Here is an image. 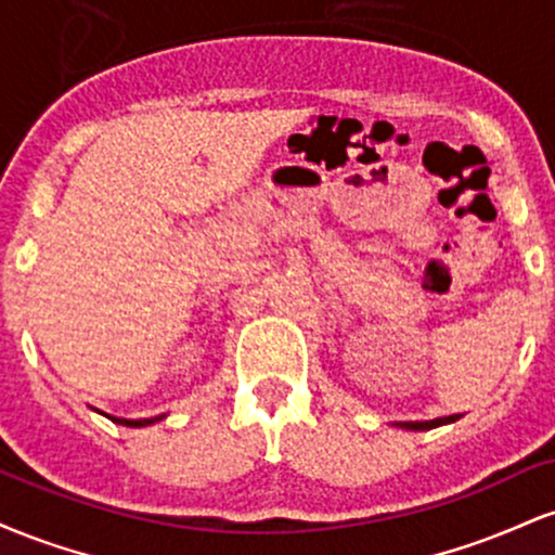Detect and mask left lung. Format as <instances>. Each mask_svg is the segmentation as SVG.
<instances>
[{
    "label": "left lung",
    "mask_w": 555,
    "mask_h": 555,
    "mask_svg": "<svg viewBox=\"0 0 555 555\" xmlns=\"http://www.w3.org/2000/svg\"><path fill=\"white\" fill-rule=\"evenodd\" d=\"M454 420H460V415H449V417H438V420H425V423H399V428H406V430H430V428H438V425L454 423Z\"/></svg>",
    "instance_id": "1"
}]
</instances>
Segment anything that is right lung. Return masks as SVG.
I'll return each mask as SVG.
<instances>
[{"instance_id": "add662e5", "label": "right lung", "mask_w": 555, "mask_h": 555, "mask_svg": "<svg viewBox=\"0 0 555 555\" xmlns=\"http://www.w3.org/2000/svg\"><path fill=\"white\" fill-rule=\"evenodd\" d=\"M162 417H151V420H119V417H112V420H114V423H119V425H127V428H143V425L156 423V420H162Z\"/></svg>"}]
</instances>
